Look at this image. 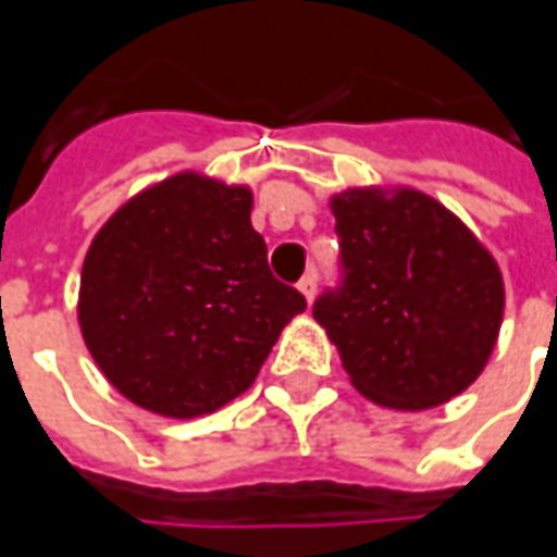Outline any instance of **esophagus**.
I'll use <instances>...</instances> for the list:
<instances>
[{
  "label": "esophagus",
  "mask_w": 557,
  "mask_h": 557,
  "mask_svg": "<svg viewBox=\"0 0 557 557\" xmlns=\"http://www.w3.org/2000/svg\"><path fill=\"white\" fill-rule=\"evenodd\" d=\"M315 282H319V272H315V269H310V272L300 278V285H297V290L307 297V304H312V297H315Z\"/></svg>",
  "instance_id": "1"
}]
</instances>
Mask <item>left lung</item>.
Wrapping results in <instances>:
<instances>
[{
	"instance_id": "obj_1",
	"label": "left lung",
	"mask_w": 557,
	"mask_h": 557,
	"mask_svg": "<svg viewBox=\"0 0 557 557\" xmlns=\"http://www.w3.org/2000/svg\"><path fill=\"white\" fill-rule=\"evenodd\" d=\"M341 285L312 307L366 399L431 409L483 372L503 325V272L456 213L416 188L332 198Z\"/></svg>"
}]
</instances>
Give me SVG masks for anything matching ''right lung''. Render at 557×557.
Segmentation results:
<instances>
[{
    "label": "right lung",
    "instance_id": "right-lung-1",
    "mask_svg": "<svg viewBox=\"0 0 557 557\" xmlns=\"http://www.w3.org/2000/svg\"><path fill=\"white\" fill-rule=\"evenodd\" d=\"M253 195L201 173L139 191L98 228L79 275V332L129 403L198 418L242 396L304 294L250 225Z\"/></svg>",
    "mask_w": 557,
    "mask_h": 557
}]
</instances>
